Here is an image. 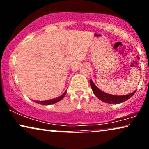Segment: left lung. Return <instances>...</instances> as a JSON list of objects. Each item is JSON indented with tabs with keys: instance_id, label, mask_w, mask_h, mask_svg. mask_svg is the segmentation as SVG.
Masks as SVG:
<instances>
[{
	"instance_id": "obj_1",
	"label": "left lung",
	"mask_w": 149,
	"mask_h": 149,
	"mask_svg": "<svg viewBox=\"0 0 149 149\" xmlns=\"http://www.w3.org/2000/svg\"><path fill=\"white\" fill-rule=\"evenodd\" d=\"M90 85H91L92 92L95 94V96L98 97V98L100 99V100H102V102L109 104H120L122 103V102H125V101L129 100L130 97H132L133 95H134L135 92L136 91V90H135V91L127 95L117 96V95H109V94L106 93V92L102 91V90L97 88L96 85L94 84V83L92 82V80H90Z\"/></svg>"
}]
</instances>
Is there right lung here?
Masks as SVG:
<instances>
[{"label": "right lung", "mask_w": 149, "mask_h": 149, "mask_svg": "<svg viewBox=\"0 0 149 149\" xmlns=\"http://www.w3.org/2000/svg\"><path fill=\"white\" fill-rule=\"evenodd\" d=\"M66 91H65L64 93L62 94L60 97H57V98L55 99H52V100H46V101H35V102H36L38 104H42V105H50V104H55L57 103V102H59V101H61L63 98H64V97L65 96V95H66Z\"/></svg>", "instance_id": "obj_1"}]
</instances>
